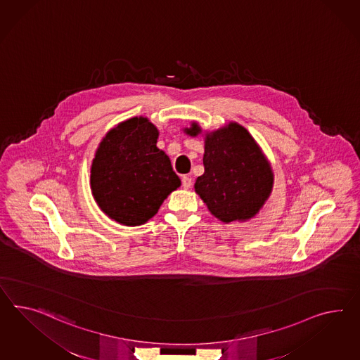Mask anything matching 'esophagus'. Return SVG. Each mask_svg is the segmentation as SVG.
<instances>
[{
    "instance_id": "1",
    "label": "esophagus",
    "mask_w": 360,
    "mask_h": 360,
    "mask_svg": "<svg viewBox=\"0 0 360 360\" xmlns=\"http://www.w3.org/2000/svg\"><path fill=\"white\" fill-rule=\"evenodd\" d=\"M181 184H183V188H184V189H189V188L192 186V179H191L189 176H183V179H181Z\"/></svg>"
}]
</instances>
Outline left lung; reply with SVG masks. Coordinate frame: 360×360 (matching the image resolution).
<instances>
[{
	"label": "left lung",
	"mask_w": 360,
	"mask_h": 360,
	"mask_svg": "<svg viewBox=\"0 0 360 360\" xmlns=\"http://www.w3.org/2000/svg\"><path fill=\"white\" fill-rule=\"evenodd\" d=\"M200 131L197 124L186 129L191 136ZM203 166L194 188L221 221L255 217L271 192L273 174L266 159L248 130L236 122L206 137Z\"/></svg>",
	"instance_id": "8db88e82"
}]
</instances>
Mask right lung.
<instances>
[{
    "label": "right lung",
    "instance_id": "obj_1",
    "mask_svg": "<svg viewBox=\"0 0 360 360\" xmlns=\"http://www.w3.org/2000/svg\"><path fill=\"white\" fill-rule=\"evenodd\" d=\"M158 129L133 117L110 130L91 167L94 198L110 218L139 226L157 214L180 179L165 151L157 148Z\"/></svg>",
    "mask_w": 360,
    "mask_h": 360
}]
</instances>
